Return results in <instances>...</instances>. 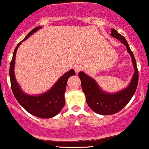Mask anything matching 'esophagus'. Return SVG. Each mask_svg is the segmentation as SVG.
<instances>
[{
  "instance_id": "esophagus-1",
  "label": "esophagus",
  "mask_w": 149,
  "mask_h": 149,
  "mask_svg": "<svg viewBox=\"0 0 149 149\" xmlns=\"http://www.w3.org/2000/svg\"><path fill=\"white\" fill-rule=\"evenodd\" d=\"M82 65H80V64H76V65L74 66V70L77 74V73L79 72L81 70H82Z\"/></svg>"
}]
</instances>
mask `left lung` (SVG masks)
<instances>
[{"label": "left lung", "instance_id": "left-lung-1", "mask_svg": "<svg viewBox=\"0 0 149 149\" xmlns=\"http://www.w3.org/2000/svg\"><path fill=\"white\" fill-rule=\"evenodd\" d=\"M111 35L124 44L132 58L135 72L130 85L119 92L108 93L101 90L95 79L88 76L83 72H80L78 74L80 78L81 85L85 95L87 104L93 111L102 115H111L123 109L133 96L138 83V70L136 61L127 42L124 37L114 29H111Z\"/></svg>", "mask_w": 149, "mask_h": 149}]
</instances>
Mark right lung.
Listing matches in <instances>:
<instances>
[{
    "label": "right lung",
    "mask_w": 149,
    "mask_h": 149,
    "mask_svg": "<svg viewBox=\"0 0 149 149\" xmlns=\"http://www.w3.org/2000/svg\"><path fill=\"white\" fill-rule=\"evenodd\" d=\"M41 28L42 26H40L32 29L25 37L24 40H22L17 45L10 64L9 75L12 92L20 105L29 114L40 118L47 119L55 117L64 107L65 104L64 93L67 88V80L70 77L75 74V72L73 70H70V71L67 72L57 80L55 85L49 91L44 93L37 95H31L23 92L18 82L16 80L15 75H14L16 54L22 42L26 40L34 32H37Z\"/></svg>",
    "instance_id": "add662e5"
}]
</instances>
